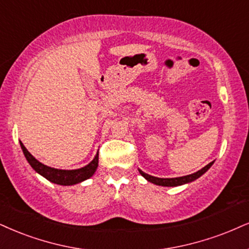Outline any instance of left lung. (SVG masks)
Returning a JSON list of instances; mask_svg holds the SVG:
<instances>
[{
    "label": "left lung",
    "mask_w": 249,
    "mask_h": 249,
    "mask_svg": "<svg viewBox=\"0 0 249 249\" xmlns=\"http://www.w3.org/2000/svg\"><path fill=\"white\" fill-rule=\"evenodd\" d=\"M213 161H211L207 165V166L201 168V170L195 172V173L189 174V176L178 177V178H157V177H153V176H150V174L144 173V172L142 170H140V168H139V172L142 174L143 178H145L149 182L153 183V185L162 186V187H177V186L186 185V183L193 182V181L198 179L199 177L203 176L205 172H207L211 166H213Z\"/></svg>",
    "instance_id": "8db88e82"
}]
</instances>
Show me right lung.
I'll use <instances>...</instances> for the list:
<instances>
[{
	"label": "right lung",
	"instance_id": "right-lung-1",
	"mask_svg": "<svg viewBox=\"0 0 249 249\" xmlns=\"http://www.w3.org/2000/svg\"><path fill=\"white\" fill-rule=\"evenodd\" d=\"M20 143V148L23 150L24 156H25L26 160L31 165V167L35 170L36 173L40 174L41 177H44L45 179H47L51 182L56 183L60 186H72L76 183H81L83 181L90 179L93 176L94 172L98 168V152L94 156L93 160L89 162L87 166L77 168V170H60V168H54L47 165L42 164L39 160L33 157L31 153L27 151V149L24 146V144Z\"/></svg>",
	"mask_w": 249,
	"mask_h": 249
}]
</instances>
